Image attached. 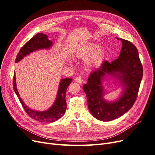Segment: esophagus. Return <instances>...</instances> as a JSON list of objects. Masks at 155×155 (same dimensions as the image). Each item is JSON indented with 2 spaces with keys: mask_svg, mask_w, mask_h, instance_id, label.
I'll return each mask as SVG.
<instances>
[{
  "mask_svg": "<svg viewBox=\"0 0 155 155\" xmlns=\"http://www.w3.org/2000/svg\"><path fill=\"white\" fill-rule=\"evenodd\" d=\"M74 80H75V81H76L77 82H78V83H79V84H81V83L83 82L82 78L81 77H80V76L76 77L75 79H74Z\"/></svg>",
  "mask_w": 155,
  "mask_h": 155,
  "instance_id": "1",
  "label": "esophagus"
}]
</instances>
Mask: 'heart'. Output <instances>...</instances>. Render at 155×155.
Instances as JSON below:
<instances>
[{
  "instance_id": "obj_1",
  "label": "heart",
  "mask_w": 155,
  "mask_h": 155,
  "mask_svg": "<svg viewBox=\"0 0 155 155\" xmlns=\"http://www.w3.org/2000/svg\"><path fill=\"white\" fill-rule=\"evenodd\" d=\"M104 53V50L98 45L91 43L77 51L74 53V55L78 58H87L84 62V67L87 70H89L101 62L103 58ZM68 63L71 64V61H68Z\"/></svg>"
}]
</instances>
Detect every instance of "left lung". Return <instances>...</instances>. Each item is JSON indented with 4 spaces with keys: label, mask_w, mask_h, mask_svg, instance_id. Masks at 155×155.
Wrapping results in <instances>:
<instances>
[{
    "label": "left lung",
    "mask_w": 155,
    "mask_h": 155,
    "mask_svg": "<svg viewBox=\"0 0 155 155\" xmlns=\"http://www.w3.org/2000/svg\"><path fill=\"white\" fill-rule=\"evenodd\" d=\"M122 48L117 59L111 64L107 61L91 73L87 84L83 86L86 94L89 110L98 120L107 122L122 117L135 102L143 76V68L138 51L126 40L119 38ZM108 78L119 81L122 91L114 101L104 98L103 82Z\"/></svg>",
    "instance_id": "8db88e82"
}]
</instances>
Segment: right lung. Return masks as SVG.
<instances>
[{
	"label": "right lung",
	"instance_id": "add662e5",
	"mask_svg": "<svg viewBox=\"0 0 155 155\" xmlns=\"http://www.w3.org/2000/svg\"><path fill=\"white\" fill-rule=\"evenodd\" d=\"M53 46V42L49 41L48 37L42 33H40L35 35L28 42L25 44L23 47L19 51L17 55L15 62H18L21 60L31 53L39 49H50ZM72 81V78H66L61 80L60 82L57 97L52 106L48 109L47 110L38 111L33 110V109L29 108L27 105L24 102L22 98L20 97V94L17 90L16 84V75L14 73L13 86V89L18 97L20 102H21L22 107L25 111L28 114L29 117L36 120L41 122L51 123L54 122L59 118H62L65 113H66L67 105L66 101V90L69 85Z\"/></svg>",
	"mask_w": 155,
	"mask_h": 155
}]
</instances>
